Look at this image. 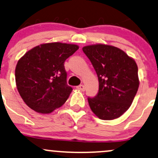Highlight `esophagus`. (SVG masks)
Wrapping results in <instances>:
<instances>
[{"label": "esophagus", "mask_w": 158, "mask_h": 158, "mask_svg": "<svg viewBox=\"0 0 158 158\" xmlns=\"http://www.w3.org/2000/svg\"><path fill=\"white\" fill-rule=\"evenodd\" d=\"M76 88H77L78 90H80V91H85L84 85H80L77 86V87H76Z\"/></svg>", "instance_id": "34e87169"}]
</instances>
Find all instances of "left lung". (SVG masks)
Segmentation results:
<instances>
[{
    "mask_svg": "<svg viewBox=\"0 0 158 158\" xmlns=\"http://www.w3.org/2000/svg\"><path fill=\"white\" fill-rule=\"evenodd\" d=\"M82 50L99 81L98 94L88 98L90 108L102 120L118 118L130 108L138 91L136 61L120 48L110 45H90Z\"/></svg>",
    "mask_w": 158,
    "mask_h": 158,
    "instance_id": "left-lung-1",
    "label": "left lung"
}]
</instances>
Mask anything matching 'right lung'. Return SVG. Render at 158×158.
I'll return each mask as SVG.
<instances>
[{
    "label": "right lung",
    "instance_id": "1",
    "mask_svg": "<svg viewBox=\"0 0 158 158\" xmlns=\"http://www.w3.org/2000/svg\"><path fill=\"white\" fill-rule=\"evenodd\" d=\"M78 48L75 44L44 43L31 48L18 60L15 83L27 106L48 114L67 101L73 88L67 84L64 64Z\"/></svg>",
    "mask_w": 158,
    "mask_h": 158
}]
</instances>
